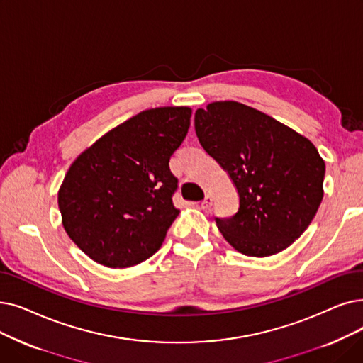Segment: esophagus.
Returning <instances> with one entry per match:
<instances>
[{
  "mask_svg": "<svg viewBox=\"0 0 363 363\" xmlns=\"http://www.w3.org/2000/svg\"><path fill=\"white\" fill-rule=\"evenodd\" d=\"M211 206H212V197L206 196V197H204V200L200 203V208L203 211H208V209H211Z\"/></svg>",
  "mask_w": 363,
  "mask_h": 363,
  "instance_id": "esophagus-1",
  "label": "esophagus"
}]
</instances>
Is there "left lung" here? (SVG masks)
<instances>
[{
  "instance_id": "obj_1",
  "label": "left lung",
  "mask_w": 363,
  "mask_h": 363,
  "mask_svg": "<svg viewBox=\"0 0 363 363\" xmlns=\"http://www.w3.org/2000/svg\"><path fill=\"white\" fill-rule=\"evenodd\" d=\"M199 143L239 193V211L215 218L225 240L247 257L291 246L323 199L325 162L307 138L240 102H212L194 116Z\"/></svg>"
}]
</instances>
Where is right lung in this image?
I'll list each match as a JSON object with an SVG mask.
<instances>
[{"mask_svg":"<svg viewBox=\"0 0 363 363\" xmlns=\"http://www.w3.org/2000/svg\"><path fill=\"white\" fill-rule=\"evenodd\" d=\"M191 108L147 109L77 157L57 194L62 224L84 254L109 269L160 249L179 211L169 160L190 128Z\"/></svg>","mask_w":363,"mask_h":363,"instance_id":"right-lung-1","label":"right lung"}]
</instances>
